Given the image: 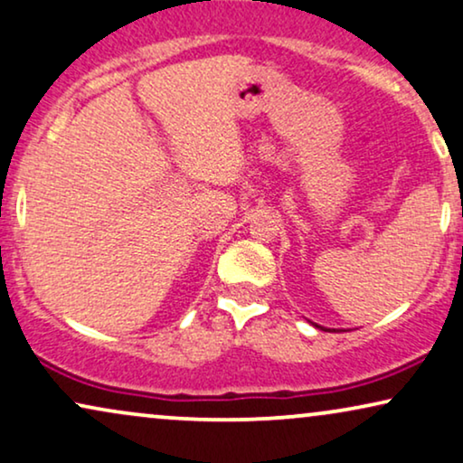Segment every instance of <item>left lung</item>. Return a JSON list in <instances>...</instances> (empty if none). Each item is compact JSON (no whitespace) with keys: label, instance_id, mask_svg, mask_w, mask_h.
Masks as SVG:
<instances>
[{"label":"left lung","instance_id":"8db88e82","mask_svg":"<svg viewBox=\"0 0 463 463\" xmlns=\"http://www.w3.org/2000/svg\"><path fill=\"white\" fill-rule=\"evenodd\" d=\"M317 327H319V329H326V327H321V326H317Z\"/></svg>","mask_w":463,"mask_h":463}]
</instances>
